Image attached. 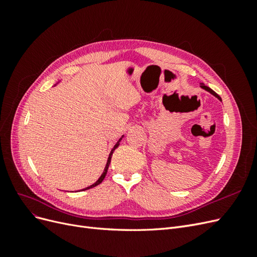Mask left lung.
Instances as JSON below:
<instances>
[{
	"label": "left lung",
	"mask_w": 257,
	"mask_h": 257,
	"mask_svg": "<svg viewBox=\"0 0 257 257\" xmlns=\"http://www.w3.org/2000/svg\"><path fill=\"white\" fill-rule=\"evenodd\" d=\"M200 88H203V89H204V90H206V91H208V92H209V93H211V94H212V95H213V96H215V97H216V98H217V99H220V100H221V102H222V98H221V97H220V96H219V95H217V94H216V93H215V92H214V91H213V90H212V89H210V88H209V87H207V85H205V84H204V83H200Z\"/></svg>",
	"instance_id": "obj_1"
}]
</instances>
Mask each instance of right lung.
I'll return each mask as SVG.
<instances>
[{"instance_id":"1","label":"right lung","mask_w":257,"mask_h":257,"mask_svg":"<svg viewBox=\"0 0 257 257\" xmlns=\"http://www.w3.org/2000/svg\"><path fill=\"white\" fill-rule=\"evenodd\" d=\"M123 137V136H122ZM122 137L119 139L118 141V143H116L114 146H113V148L111 149V151H110V153H109V157H108V160H107V164H106V166H105V169H104V172H103V174H102V176H100L99 178H98V180L96 181V182H94L93 183L92 185H90V186H88V188H85V189H82V191H85V190H89V189H91V188H94V186H96V185H98L99 183H102V181L104 180V178H105V176H106V174H107V170H108V167H109V164H110V161H111V157H112V153H113V151L116 149V148L119 147V145H120V142H121V139H122Z\"/></svg>"}]
</instances>
